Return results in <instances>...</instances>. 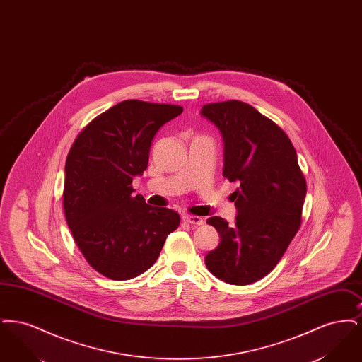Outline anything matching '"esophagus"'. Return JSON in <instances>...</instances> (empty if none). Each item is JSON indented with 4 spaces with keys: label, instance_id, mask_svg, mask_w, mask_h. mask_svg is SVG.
Wrapping results in <instances>:
<instances>
[{
    "label": "esophagus",
    "instance_id": "1",
    "mask_svg": "<svg viewBox=\"0 0 362 362\" xmlns=\"http://www.w3.org/2000/svg\"><path fill=\"white\" fill-rule=\"evenodd\" d=\"M182 220H183L185 223H187V224L191 225L204 224V220H202L201 217H198V216H189V214H185V216L182 217Z\"/></svg>",
    "mask_w": 362,
    "mask_h": 362
}]
</instances>
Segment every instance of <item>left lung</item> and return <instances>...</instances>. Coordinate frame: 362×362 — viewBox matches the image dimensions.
Wrapping results in <instances>:
<instances>
[{
  "label": "left lung",
  "mask_w": 362,
  "mask_h": 362,
  "mask_svg": "<svg viewBox=\"0 0 362 362\" xmlns=\"http://www.w3.org/2000/svg\"><path fill=\"white\" fill-rule=\"evenodd\" d=\"M201 115L224 139V173L239 187L232 194L236 223L210 217L220 244L206 255L209 272L230 285L267 276L301 225L307 182L286 133L250 104H205Z\"/></svg>",
  "instance_id": "left-lung-1"
}]
</instances>
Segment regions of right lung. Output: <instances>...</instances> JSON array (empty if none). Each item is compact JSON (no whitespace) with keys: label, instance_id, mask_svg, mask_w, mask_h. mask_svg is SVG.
Instances as JSON below:
<instances>
[{"label":"right lung","instance_id":"add662e5","mask_svg":"<svg viewBox=\"0 0 362 362\" xmlns=\"http://www.w3.org/2000/svg\"><path fill=\"white\" fill-rule=\"evenodd\" d=\"M173 104L124 100L98 115L74 139L65 164L64 211L73 239L102 276L124 281L155 263L180 217L133 195L158 129L180 115Z\"/></svg>","mask_w":362,"mask_h":362}]
</instances>
